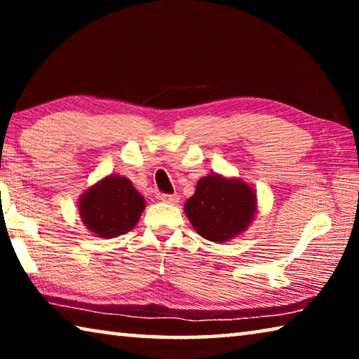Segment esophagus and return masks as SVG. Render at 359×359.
<instances>
[{
    "instance_id": "obj_1",
    "label": "esophagus",
    "mask_w": 359,
    "mask_h": 359,
    "mask_svg": "<svg viewBox=\"0 0 359 359\" xmlns=\"http://www.w3.org/2000/svg\"><path fill=\"white\" fill-rule=\"evenodd\" d=\"M160 199L166 204H177L180 198L177 194H160Z\"/></svg>"
}]
</instances>
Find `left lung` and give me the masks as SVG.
Returning <instances> with one entry per match:
<instances>
[{
	"mask_svg": "<svg viewBox=\"0 0 359 359\" xmlns=\"http://www.w3.org/2000/svg\"><path fill=\"white\" fill-rule=\"evenodd\" d=\"M184 210L201 238L226 244L241 238L257 218V190L239 177L209 174L198 180Z\"/></svg>",
	"mask_w": 359,
	"mask_h": 359,
	"instance_id": "obj_1",
	"label": "left lung"
}]
</instances>
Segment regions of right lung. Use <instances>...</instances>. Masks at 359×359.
<instances>
[{
    "mask_svg": "<svg viewBox=\"0 0 359 359\" xmlns=\"http://www.w3.org/2000/svg\"><path fill=\"white\" fill-rule=\"evenodd\" d=\"M145 199L128 177L109 174L85 190L77 201L82 223L95 238L112 239L136 226Z\"/></svg>",
    "mask_w": 359,
    "mask_h": 359,
    "instance_id": "obj_1",
    "label": "right lung"
}]
</instances>
